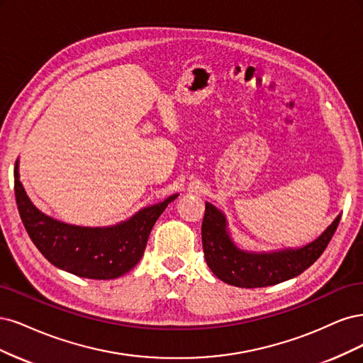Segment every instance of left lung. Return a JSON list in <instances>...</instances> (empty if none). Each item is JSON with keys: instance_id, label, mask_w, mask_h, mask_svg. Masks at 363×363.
Masks as SVG:
<instances>
[{"instance_id": "8db88e82", "label": "left lung", "mask_w": 363, "mask_h": 363, "mask_svg": "<svg viewBox=\"0 0 363 363\" xmlns=\"http://www.w3.org/2000/svg\"><path fill=\"white\" fill-rule=\"evenodd\" d=\"M337 216L321 235L300 249L272 253H250L238 249L229 237L226 217L211 203H205L202 245L208 267L223 282L240 288L270 286L296 277L317 261L337 228Z\"/></svg>"}]
</instances>
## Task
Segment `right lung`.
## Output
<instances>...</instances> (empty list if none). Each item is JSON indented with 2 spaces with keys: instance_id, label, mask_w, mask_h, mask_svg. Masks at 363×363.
<instances>
[{
  "instance_id": "right-lung-1",
  "label": "right lung",
  "mask_w": 363,
  "mask_h": 363,
  "mask_svg": "<svg viewBox=\"0 0 363 363\" xmlns=\"http://www.w3.org/2000/svg\"><path fill=\"white\" fill-rule=\"evenodd\" d=\"M15 164V196L19 216L39 252L52 265L79 277L108 280L121 277L138 264L149 233L166 206L178 197L140 209L122 223L107 228L67 225L40 213L19 181Z\"/></svg>"
}]
</instances>
